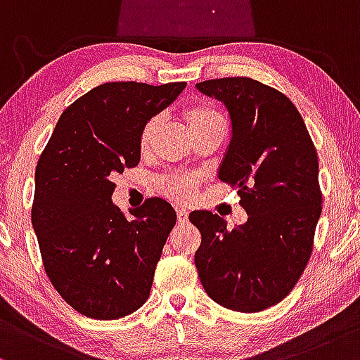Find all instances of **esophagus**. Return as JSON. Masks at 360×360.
<instances>
[{
	"label": "esophagus",
	"mask_w": 360,
	"mask_h": 360,
	"mask_svg": "<svg viewBox=\"0 0 360 360\" xmlns=\"http://www.w3.org/2000/svg\"><path fill=\"white\" fill-rule=\"evenodd\" d=\"M176 219H179L180 224L187 223V221H188V212H187V209H184V207L176 209Z\"/></svg>",
	"instance_id": "34e87169"
}]
</instances>
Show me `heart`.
I'll return each instance as SVG.
<instances>
[{
    "instance_id": "b5f03b06",
    "label": "heart",
    "mask_w": 360,
    "mask_h": 360,
    "mask_svg": "<svg viewBox=\"0 0 360 360\" xmlns=\"http://www.w3.org/2000/svg\"><path fill=\"white\" fill-rule=\"evenodd\" d=\"M185 117H187V122L188 126H191L192 134L200 131H211V129L212 131L223 132V134L226 132L224 115L221 114L214 105H192V107H188L187 112H185ZM156 126H158V117H153V119H149L143 126V129H141L139 149L143 153H146L149 146H151ZM197 184H199V176L197 175H172L163 179V181H161V188H163V192L172 197V199L187 202L188 199H192Z\"/></svg>"
}]
</instances>
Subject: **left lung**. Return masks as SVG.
I'll list each match as a JSON object with an SVG mask.
<instances>
[{
  "label": "left lung",
  "instance_id": "1",
  "mask_svg": "<svg viewBox=\"0 0 360 360\" xmlns=\"http://www.w3.org/2000/svg\"><path fill=\"white\" fill-rule=\"evenodd\" d=\"M195 86L228 108L231 141L217 176L238 188L248 214L234 229L209 211L188 216L202 236L195 267L212 301L258 313L288 296L311 257L321 214L316 149L297 108L276 88L252 78Z\"/></svg>",
  "mask_w": 360,
  "mask_h": 360
}]
</instances>
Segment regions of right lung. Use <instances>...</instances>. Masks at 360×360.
Listing matches in <instances>:
<instances>
[{
    "label": "right lung",
    "instance_id": "obj_1",
    "mask_svg": "<svg viewBox=\"0 0 360 360\" xmlns=\"http://www.w3.org/2000/svg\"><path fill=\"white\" fill-rule=\"evenodd\" d=\"M185 86L100 84L63 112L40 155L32 226L47 277L84 316L117 320L149 297L176 212L155 197L127 219L112 202V179L139 163L141 129Z\"/></svg>",
    "mask_w": 360,
    "mask_h": 360
}]
</instances>
